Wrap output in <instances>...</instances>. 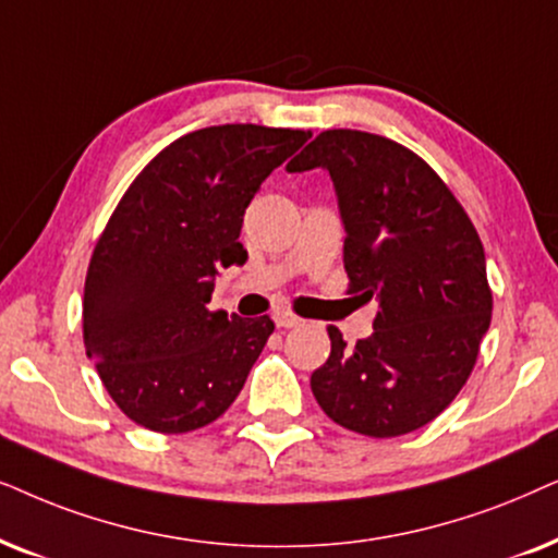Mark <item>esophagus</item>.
I'll list each match as a JSON object with an SVG mask.
<instances>
[{
  "label": "esophagus",
  "mask_w": 558,
  "mask_h": 558,
  "mask_svg": "<svg viewBox=\"0 0 558 558\" xmlns=\"http://www.w3.org/2000/svg\"><path fill=\"white\" fill-rule=\"evenodd\" d=\"M272 322H275V326H278V329H293V326L303 324V318L291 314V311H275Z\"/></svg>",
  "instance_id": "esophagus-1"
}]
</instances>
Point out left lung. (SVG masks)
<instances>
[{"label": "left lung", "mask_w": 558, "mask_h": 558, "mask_svg": "<svg viewBox=\"0 0 558 558\" xmlns=\"http://www.w3.org/2000/svg\"><path fill=\"white\" fill-rule=\"evenodd\" d=\"M329 170L349 293L377 301L375 331L331 354L311 390L333 423L373 439L426 426L464 388L493 318L485 250L426 160L388 137L326 130L288 170Z\"/></svg>", "instance_id": "obj_1"}]
</instances>
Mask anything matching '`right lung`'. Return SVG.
Returning <instances> with one entry per match:
<instances>
[{
  "mask_svg": "<svg viewBox=\"0 0 558 558\" xmlns=\"http://www.w3.org/2000/svg\"><path fill=\"white\" fill-rule=\"evenodd\" d=\"M308 137L263 124L189 132L124 191L88 263L84 344L137 426L185 434L240 396L275 324L229 318L206 303L219 267L247 259L244 209Z\"/></svg>",
  "mask_w": 558,
  "mask_h": 558,
  "instance_id": "add662e5",
  "label": "right lung"
}]
</instances>
